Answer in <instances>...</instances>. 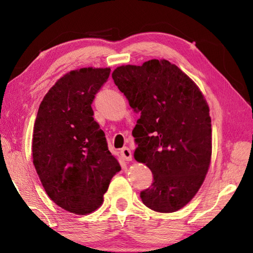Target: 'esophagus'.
Instances as JSON below:
<instances>
[{
    "instance_id": "34e87169",
    "label": "esophagus",
    "mask_w": 253,
    "mask_h": 253,
    "mask_svg": "<svg viewBox=\"0 0 253 253\" xmlns=\"http://www.w3.org/2000/svg\"><path fill=\"white\" fill-rule=\"evenodd\" d=\"M121 155L125 161H131V159H132V154H131L130 149L127 148V147H124L121 150Z\"/></svg>"
}]
</instances>
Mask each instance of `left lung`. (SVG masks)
Listing matches in <instances>:
<instances>
[{"mask_svg":"<svg viewBox=\"0 0 253 253\" xmlns=\"http://www.w3.org/2000/svg\"><path fill=\"white\" fill-rule=\"evenodd\" d=\"M117 88L140 118L133 128L135 159L151 169L153 182L140 192L144 206L171 213L195 197L212 154L209 106L198 85L174 64L151 60L117 67Z\"/></svg>","mask_w":253,"mask_h":253,"instance_id":"8db88e82","label":"left lung"}]
</instances>
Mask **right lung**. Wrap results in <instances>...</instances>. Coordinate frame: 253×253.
<instances>
[{
  "instance_id": "right-lung-1",
  "label": "right lung",
  "mask_w": 253,
  "mask_h": 253,
  "mask_svg": "<svg viewBox=\"0 0 253 253\" xmlns=\"http://www.w3.org/2000/svg\"><path fill=\"white\" fill-rule=\"evenodd\" d=\"M110 73L88 67L64 75L42 100L35 122L32 158L42 186L58 207L79 215L101 206L121 170L91 107Z\"/></svg>"
}]
</instances>
